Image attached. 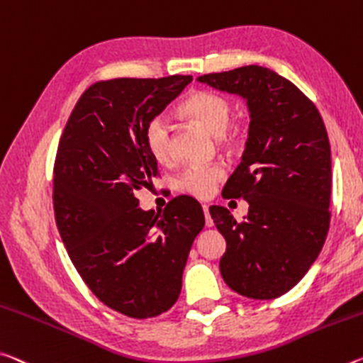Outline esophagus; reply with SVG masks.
<instances>
[{
  "label": "esophagus",
  "mask_w": 363,
  "mask_h": 363,
  "mask_svg": "<svg viewBox=\"0 0 363 363\" xmlns=\"http://www.w3.org/2000/svg\"><path fill=\"white\" fill-rule=\"evenodd\" d=\"M202 208H203V213H205V223H206V226L211 228V226H213V220H211V216H210L208 206H206V205H202Z\"/></svg>",
  "instance_id": "obj_1"
}]
</instances>
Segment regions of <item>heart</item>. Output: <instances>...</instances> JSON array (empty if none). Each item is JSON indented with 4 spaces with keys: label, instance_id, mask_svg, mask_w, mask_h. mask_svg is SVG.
I'll return each instance as SVG.
<instances>
[{
    "label": "heart",
    "instance_id": "obj_1",
    "mask_svg": "<svg viewBox=\"0 0 363 363\" xmlns=\"http://www.w3.org/2000/svg\"><path fill=\"white\" fill-rule=\"evenodd\" d=\"M179 111L187 119L194 121L203 129L216 135L223 143L233 145L235 134L228 130L229 121L233 118V103L226 96L210 90H197L184 99ZM145 147L152 158L158 163H168L172 157V132L168 121L161 116L153 118L145 129ZM224 176L220 166L189 168L179 179L182 191L195 197H208L215 184Z\"/></svg>",
    "mask_w": 363,
    "mask_h": 363
}]
</instances>
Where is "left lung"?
Wrapping results in <instances>:
<instances>
[{"instance_id":"left-lung-1","label":"left lung","mask_w":363,"mask_h":363,"mask_svg":"<svg viewBox=\"0 0 363 363\" xmlns=\"http://www.w3.org/2000/svg\"><path fill=\"white\" fill-rule=\"evenodd\" d=\"M199 82L239 95L250 113L240 164L223 195L249 203L244 221L210 206L226 239L220 272L249 298L286 294L312 267L330 229L331 148L318 109L294 84L262 66L205 74Z\"/></svg>"}]
</instances>
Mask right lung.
Here are the masks:
<instances>
[{
	"label": "right lung",
	"instance_id": "1",
	"mask_svg": "<svg viewBox=\"0 0 363 363\" xmlns=\"http://www.w3.org/2000/svg\"><path fill=\"white\" fill-rule=\"evenodd\" d=\"M192 76L113 79L84 91L57 145L53 205L57 231L89 289L130 318L174 306L203 210L187 195L160 213L135 192L158 174L145 129Z\"/></svg>",
	"mask_w": 363,
	"mask_h": 363
}]
</instances>
